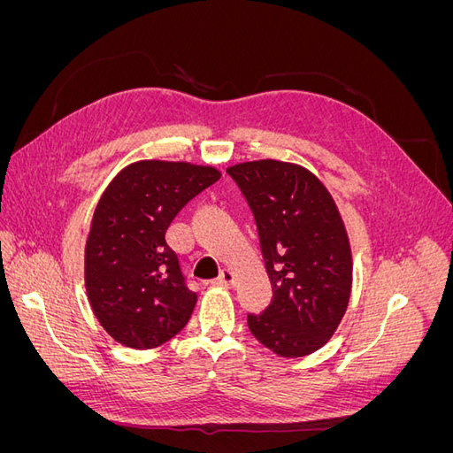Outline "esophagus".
Listing matches in <instances>:
<instances>
[{"instance_id": "obj_1", "label": "esophagus", "mask_w": 453, "mask_h": 453, "mask_svg": "<svg viewBox=\"0 0 453 453\" xmlns=\"http://www.w3.org/2000/svg\"><path fill=\"white\" fill-rule=\"evenodd\" d=\"M215 285H223V287H234L236 285V276L230 270H223L221 276L215 280Z\"/></svg>"}]
</instances>
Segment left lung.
Segmentation results:
<instances>
[{"mask_svg":"<svg viewBox=\"0 0 453 453\" xmlns=\"http://www.w3.org/2000/svg\"><path fill=\"white\" fill-rule=\"evenodd\" d=\"M253 211L272 303L248 325L281 357L323 348L348 310L353 263L348 232L325 185L310 170L281 160L230 166Z\"/></svg>","mask_w":453,"mask_h":453,"instance_id":"8db88e82","label":"left lung"}]
</instances>
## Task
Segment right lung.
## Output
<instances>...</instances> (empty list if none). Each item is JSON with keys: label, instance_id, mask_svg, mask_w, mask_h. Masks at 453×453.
<instances>
[{"label": "right lung", "instance_id": "right-lung-1", "mask_svg": "<svg viewBox=\"0 0 453 453\" xmlns=\"http://www.w3.org/2000/svg\"><path fill=\"white\" fill-rule=\"evenodd\" d=\"M219 177L213 166L140 160L104 190L85 248V287L96 319L119 344L157 348L188 323L198 296L166 232Z\"/></svg>", "mask_w": 453, "mask_h": 453}]
</instances>
